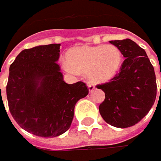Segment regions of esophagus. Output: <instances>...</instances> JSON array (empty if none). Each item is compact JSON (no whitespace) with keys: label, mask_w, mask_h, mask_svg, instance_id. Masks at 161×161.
Returning a JSON list of instances; mask_svg holds the SVG:
<instances>
[{"label":"esophagus","mask_w":161,"mask_h":161,"mask_svg":"<svg viewBox=\"0 0 161 161\" xmlns=\"http://www.w3.org/2000/svg\"><path fill=\"white\" fill-rule=\"evenodd\" d=\"M88 88H89V91H90V93L95 90V86H94L93 84H90V83L88 84Z\"/></svg>","instance_id":"34e87169"}]
</instances>
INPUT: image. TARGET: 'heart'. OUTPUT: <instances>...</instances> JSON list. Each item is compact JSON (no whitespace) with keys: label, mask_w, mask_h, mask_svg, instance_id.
<instances>
[{"label":"heart","mask_w":161,"mask_h":161,"mask_svg":"<svg viewBox=\"0 0 161 161\" xmlns=\"http://www.w3.org/2000/svg\"><path fill=\"white\" fill-rule=\"evenodd\" d=\"M64 69L71 73L86 72L93 83H106L120 71L123 53L114 45L80 46L71 48L66 53Z\"/></svg>","instance_id":"obj_1"}]
</instances>
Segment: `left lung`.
I'll list each match as a JSON object with an SVG mask.
<instances>
[{"instance_id":"1","label":"left lung","mask_w":161,"mask_h":161,"mask_svg":"<svg viewBox=\"0 0 161 161\" xmlns=\"http://www.w3.org/2000/svg\"><path fill=\"white\" fill-rule=\"evenodd\" d=\"M109 42L120 49L125 60L111 81L97 86L105 92L99 113L110 125L127 128L139 123L155 102V71L144 49L135 42L128 38Z\"/></svg>"}]
</instances>
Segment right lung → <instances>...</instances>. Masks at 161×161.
I'll return each instance as SVG.
<instances>
[{
  "label": "right lung",
  "instance_id": "right-lung-1",
  "mask_svg": "<svg viewBox=\"0 0 161 161\" xmlns=\"http://www.w3.org/2000/svg\"><path fill=\"white\" fill-rule=\"evenodd\" d=\"M60 46L25 49L9 66L6 87L9 112L22 129L40 137L65 133L71 126L76 103L89 94L82 81L67 84L64 80L56 63Z\"/></svg>",
  "mask_w": 161,
  "mask_h": 161
}]
</instances>
